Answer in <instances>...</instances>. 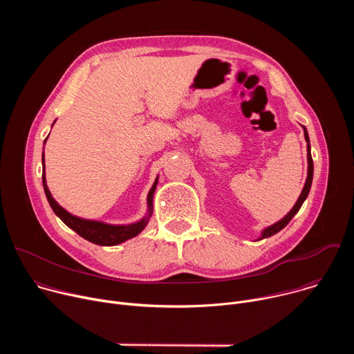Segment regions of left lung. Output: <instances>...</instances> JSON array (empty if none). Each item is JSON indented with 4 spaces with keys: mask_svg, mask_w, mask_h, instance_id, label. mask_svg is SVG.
Instances as JSON below:
<instances>
[{
    "mask_svg": "<svg viewBox=\"0 0 354 354\" xmlns=\"http://www.w3.org/2000/svg\"><path fill=\"white\" fill-rule=\"evenodd\" d=\"M302 129H304V137H306V141H307V158H308V175H307V180H306V185H304V187H302V192H301V194H299V197H298V200L295 201V205H294V207L280 220V221H277V223H274L273 225H270V227H268V228H265L263 231H262V235H261V238L259 239H263V238H269V236H272V235H274V234H277L280 230H283L288 223H290V220L298 213V210L301 209V206H302V203H304V200L307 198V196H308V193H310V189H311V185H313V176H314V162H313V157H311V145H310V137H308V131H307V129H306V126H302ZM258 239V241H259Z\"/></svg>",
    "mask_w": 354,
    "mask_h": 354,
    "instance_id": "8db88e82",
    "label": "left lung"
}]
</instances>
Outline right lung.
<instances>
[{
	"label": "right lung",
	"instance_id": "right-lung-1",
	"mask_svg": "<svg viewBox=\"0 0 354 354\" xmlns=\"http://www.w3.org/2000/svg\"><path fill=\"white\" fill-rule=\"evenodd\" d=\"M55 124V123H53ZM47 140V138H46ZM44 140V142H46ZM41 164H43V174H41V179H43V189L47 197V201L50 207L53 209V212L56 213V216L60 217V220L70 227L71 230H74L80 236H82L84 239L96 243V245H102V246H113V245H119L136 235H138L145 225L148 224V220L153 214V196L154 192L157 189V183H158V178L156 179L154 185L151 186L148 196H147V205H148V213L145 217H142L140 221L133 223V224H127V225H112V224H106L102 221H95V220H85V218H80L77 216H73L71 213H68L67 210H64L57 201L53 198L52 193H50L47 183H46V175H44V154L41 156Z\"/></svg>",
	"mask_w": 354,
	"mask_h": 354
}]
</instances>
